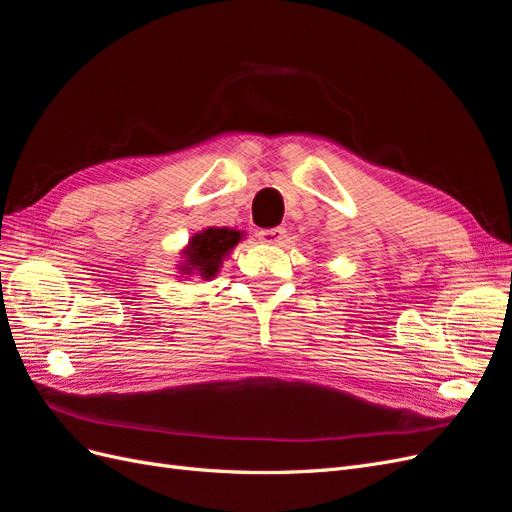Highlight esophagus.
<instances>
[{"instance_id":"34e87169","label":"esophagus","mask_w":512,"mask_h":512,"mask_svg":"<svg viewBox=\"0 0 512 512\" xmlns=\"http://www.w3.org/2000/svg\"><path fill=\"white\" fill-rule=\"evenodd\" d=\"M284 237H286V230H284L282 226H277V228H262V230L258 232L260 243H267V245H280V243L284 241Z\"/></svg>"}]
</instances>
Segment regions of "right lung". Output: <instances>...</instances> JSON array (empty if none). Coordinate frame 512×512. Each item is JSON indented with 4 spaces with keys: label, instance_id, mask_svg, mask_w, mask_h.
Listing matches in <instances>:
<instances>
[{
    "label": "right lung",
    "instance_id": "add662e5",
    "mask_svg": "<svg viewBox=\"0 0 512 512\" xmlns=\"http://www.w3.org/2000/svg\"><path fill=\"white\" fill-rule=\"evenodd\" d=\"M243 237L241 230L235 228H207L200 230L188 241V247L181 252L179 273L200 275L203 280H213L218 275L224 258L232 252Z\"/></svg>",
    "mask_w": 512,
    "mask_h": 512
}]
</instances>
